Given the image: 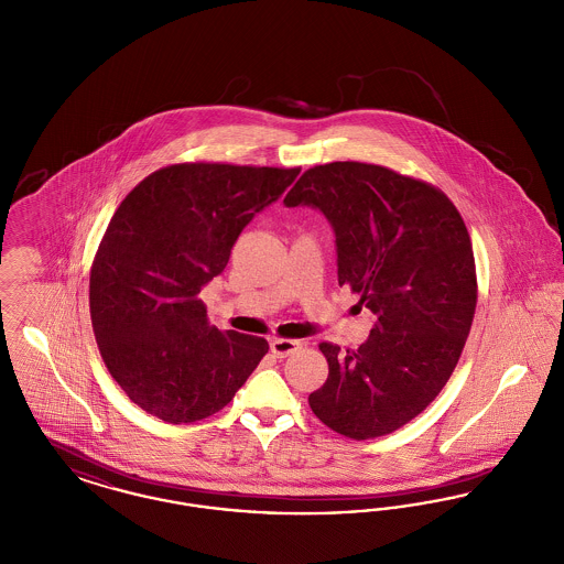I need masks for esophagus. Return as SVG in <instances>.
<instances>
[{
    "instance_id": "1",
    "label": "esophagus",
    "mask_w": 564,
    "mask_h": 564,
    "mask_svg": "<svg viewBox=\"0 0 564 564\" xmlns=\"http://www.w3.org/2000/svg\"><path fill=\"white\" fill-rule=\"evenodd\" d=\"M297 349H300V343H297V340H290V338H272V340H270V350H272L276 357H288V355H292V352Z\"/></svg>"
}]
</instances>
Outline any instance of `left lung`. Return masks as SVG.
<instances>
[{"instance_id": "1", "label": "left lung", "mask_w": 564, "mask_h": 564, "mask_svg": "<svg viewBox=\"0 0 564 564\" xmlns=\"http://www.w3.org/2000/svg\"><path fill=\"white\" fill-rule=\"evenodd\" d=\"M283 203L327 217L338 283L376 315L359 349L319 345L329 375L308 395L315 416L352 440L400 430L448 382L474 322L478 283L463 217L442 189L366 162L313 166Z\"/></svg>"}]
</instances>
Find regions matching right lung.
<instances>
[{
    "label": "right lung",
    "instance_id": "add662e5",
    "mask_svg": "<svg viewBox=\"0 0 564 564\" xmlns=\"http://www.w3.org/2000/svg\"><path fill=\"white\" fill-rule=\"evenodd\" d=\"M297 173L171 164L116 209L90 269V319L109 375L148 414L173 425L212 416L269 352L260 336L209 325L198 294Z\"/></svg>",
    "mask_w": 564,
    "mask_h": 564
}]
</instances>
